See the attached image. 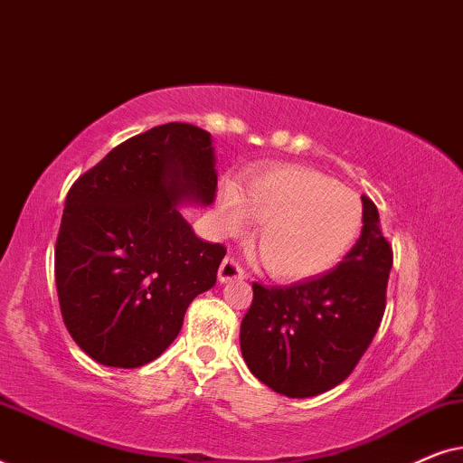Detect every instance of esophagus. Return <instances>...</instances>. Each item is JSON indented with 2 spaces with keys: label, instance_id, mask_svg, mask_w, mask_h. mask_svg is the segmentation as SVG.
Wrapping results in <instances>:
<instances>
[{
  "label": "esophagus",
  "instance_id": "34e87169",
  "mask_svg": "<svg viewBox=\"0 0 463 463\" xmlns=\"http://www.w3.org/2000/svg\"><path fill=\"white\" fill-rule=\"evenodd\" d=\"M246 274L236 259L225 257L223 263L219 265V282H232V280H244Z\"/></svg>",
  "mask_w": 463,
  "mask_h": 463
}]
</instances>
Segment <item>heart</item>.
<instances>
[{
	"label": "heart",
	"mask_w": 463,
	"mask_h": 463,
	"mask_svg": "<svg viewBox=\"0 0 463 463\" xmlns=\"http://www.w3.org/2000/svg\"><path fill=\"white\" fill-rule=\"evenodd\" d=\"M221 232L238 233L257 221L255 246L265 269L280 280H301L335 265L363 223L358 195L306 166L250 175L240 189L223 181L214 200Z\"/></svg>",
	"instance_id": "heart-1"
}]
</instances>
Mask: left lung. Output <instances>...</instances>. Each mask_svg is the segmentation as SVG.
<instances>
[{
    "instance_id": "left-lung-1",
    "label": "left lung",
    "mask_w": 463,
    "mask_h": 463,
    "mask_svg": "<svg viewBox=\"0 0 463 463\" xmlns=\"http://www.w3.org/2000/svg\"><path fill=\"white\" fill-rule=\"evenodd\" d=\"M392 246L363 195V233L337 268L290 287L252 284L240 347L252 375L278 394L309 398L356 369L385 309Z\"/></svg>"
}]
</instances>
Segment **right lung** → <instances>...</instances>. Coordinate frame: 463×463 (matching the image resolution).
Instances as JSON below:
<instances>
[{"instance_id": "right-lung-1", "label": "right lung", "mask_w": 463, "mask_h": 463, "mask_svg": "<svg viewBox=\"0 0 463 463\" xmlns=\"http://www.w3.org/2000/svg\"><path fill=\"white\" fill-rule=\"evenodd\" d=\"M214 192L211 132L181 122L128 138L73 183L54 278L67 331L88 356L137 369L176 339L227 252L195 236L179 206H208Z\"/></svg>"}]
</instances>
